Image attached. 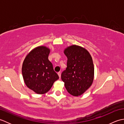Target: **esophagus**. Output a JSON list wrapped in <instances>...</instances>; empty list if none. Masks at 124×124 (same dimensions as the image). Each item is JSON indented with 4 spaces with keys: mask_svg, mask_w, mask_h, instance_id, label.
<instances>
[{
    "mask_svg": "<svg viewBox=\"0 0 124 124\" xmlns=\"http://www.w3.org/2000/svg\"><path fill=\"white\" fill-rule=\"evenodd\" d=\"M57 74H58V75H59V78H61V72H59L57 73Z\"/></svg>",
    "mask_w": 124,
    "mask_h": 124,
    "instance_id": "esophagus-1",
    "label": "esophagus"
}]
</instances>
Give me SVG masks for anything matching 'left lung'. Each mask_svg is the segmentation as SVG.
<instances>
[{"mask_svg":"<svg viewBox=\"0 0 124 124\" xmlns=\"http://www.w3.org/2000/svg\"><path fill=\"white\" fill-rule=\"evenodd\" d=\"M67 67L61 79L68 93L75 96L83 94L89 88L94 79V68L89 52L82 47L72 45L65 48Z\"/></svg>","mask_w":124,"mask_h":124,"instance_id":"1","label":"left lung"}]
</instances>
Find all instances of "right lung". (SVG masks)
Listing matches in <instances>:
<instances>
[{
  "label": "right lung",
  "instance_id": "obj_1",
  "mask_svg": "<svg viewBox=\"0 0 124 124\" xmlns=\"http://www.w3.org/2000/svg\"><path fill=\"white\" fill-rule=\"evenodd\" d=\"M50 49L39 46L32 49L23 61L22 72L25 85L35 93H47L59 78L48 57Z\"/></svg>",
  "mask_w": 124,
  "mask_h": 124
}]
</instances>
